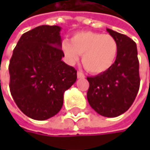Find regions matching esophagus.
<instances>
[{
    "label": "esophagus",
    "mask_w": 150,
    "mask_h": 150,
    "mask_svg": "<svg viewBox=\"0 0 150 150\" xmlns=\"http://www.w3.org/2000/svg\"><path fill=\"white\" fill-rule=\"evenodd\" d=\"M77 77L80 78V79H83V78H85V75H84L82 72L78 71V72H77Z\"/></svg>",
    "instance_id": "obj_1"
}]
</instances>
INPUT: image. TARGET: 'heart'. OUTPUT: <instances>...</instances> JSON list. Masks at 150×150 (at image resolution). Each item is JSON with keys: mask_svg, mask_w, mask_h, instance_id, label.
Segmentation results:
<instances>
[{"mask_svg": "<svg viewBox=\"0 0 150 150\" xmlns=\"http://www.w3.org/2000/svg\"><path fill=\"white\" fill-rule=\"evenodd\" d=\"M62 49L70 64L78 62L82 55L84 68L92 74H102L112 68L118 54V43L110 35L96 32H80L71 42L63 41Z\"/></svg>", "mask_w": 150, "mask_h": 150, "instance_id": "heart-1", "label": "heart"}]
</instances>
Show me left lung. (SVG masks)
<instances>
[{"label": "left lung", "instance_id": "8db88e82", "mask_svg": "<svg viewBox=\"0 0 150 150\" xmlns=\"http://www.w3.org/2000/svg\"><path fill=\"white\" fill-rule=\"evenodd\" d=\"M118 43L115 62L108 71L87 77V93L91 108L105 117H116L134 103L140 87L139 62L135 42L125 35L107 28Z\"/></svg>", "mask_w": 150, "mask_h": 150}]
</instances>
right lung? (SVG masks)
I'll return each instance as SVG.
<instances>
[{
  "label": "right lung",
  "mask_w": 150,
  "mask_h": 150,
  "mask_svg": "<svg viewBox=\"0 0 150 150\" xmlns=\"http://www.w3.org/2000/svg\"><path fill=\"white\" fill-rule=\"evenodd\" d=\"M62 28L39 26L24 33L9 62V88L18 108L27 116L44 121L55 115L63 95L77 79L62 50Z\"/></svg>",
  "instance_id": "right-lung-1"
}]
</instances>
